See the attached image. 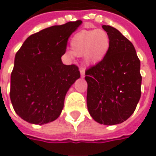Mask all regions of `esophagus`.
Returning a JSON list of instances; mask_svg holds the SVG:
<instances>
[{
  "label": "esophagus",
  "mask_w": 156,
  "mask_h": 156,
  "mask_svg": "<svg viewBox=\"0 0 156 156\" xmlns=\"http://www.w3.org/2000/svg\"><path fill=\"white\" fill-rule=\"evenodd\" d=\"M80 76H81V77H84V76H85V69L80 68Z\"/></svg>",
  "instance_id": "obj_1"
}]
</instances>
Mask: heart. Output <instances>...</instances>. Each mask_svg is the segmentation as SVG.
I'll return each instance as SVG.
<instances>
[{"label":"heart","instance_id":"b5f03b06","mask_svg":"<svg viewBox=\"0 0 156 156\" xmlns=\"http://www.w3.org/2000/svg\"><path fill=\"white\" fill-rule=\"evenodd\" d=\"M68 55L83 56L86 64L94 65L105 59L111 47L109 34L102 29L82 30L72 37Z\"/></svg>","mask_w":156,"mask_h":156}]
</instances>
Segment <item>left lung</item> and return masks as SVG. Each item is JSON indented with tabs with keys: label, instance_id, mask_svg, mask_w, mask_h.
I'll return each instance as SVG.
<instances>
[{
	"label": "left lung",
	"instance_id": "8db88e82",
	"mask_svg": "<svg viewBox=\"0 0 156 156\" xmlns=\"http://www.w3.org/2000/svg\"><path fill=\"white\" fill-rule=\"evenodd\" d=\"M109 34L110 51L105 59L85 72L87 104L98 123H123L135 112L141 97L140 60L128 38L110 26H102Z\"/></svg>",
	"mask_w": 156,
	"mask_h": 156
}]
</instances>
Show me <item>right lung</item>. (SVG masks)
Returning a JSON list of instances; mask_svg holds the SVG:
<instances>
[{"mask_svg": "<svg viewBox=\"0 0 156 156\" xmlns=\"http://www.w3.org/2000/svg\"><path fill=\"white\" fill-rule=\"evenodd\" d=\"M81 23L76 20L43 29L28 37L17 51L10 99L22 119L44 124L60 116L67 92L80 76L79 68L63 64L61 56L69 37Z\"/></svg>", "mask_w": 156, "mask_h": 156, "instance_id": "add662e5", "label": "right lung"}]
</instances>
